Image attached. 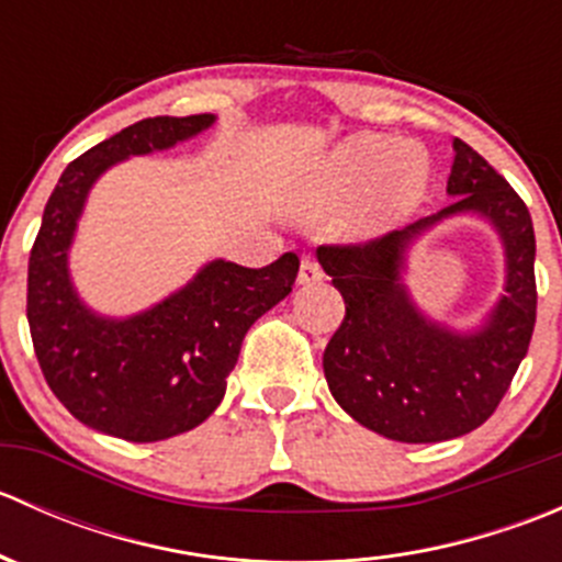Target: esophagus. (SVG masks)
<instances>
[{
	"label": "esophagus",
	"mask_w": 562,
	"mask_h": 562,
	"mask_svg": "<svg viewBox=\"0 0 562 562\" xmlns=\"http://www.w3.org/2000/svg\"><path fill=\"white\" fill-rule=\"evenodd\" d=\"M323 280V269L315 258H304L302 269H299V282L302 285H315V282Z\"/></svg>",
	"instance_id": "obj_1"
}]
</instances>
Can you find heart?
<instances>
[{
  "instance_id": "b5f03b06",
  "label": "heart",
  "mask_w": 562,
  "mask_h": 562,
  "mask_svg": "<svg viewBox=\"0 0 562 562\" xmlns=\"http://www.w3.org/2000/svg\"><path fill=\"white\" fill-rule=\"evenodd\" d=\"M432 179L427 155L416 144L381 133H359L326 157L302 198L307 214H326L350 203L342 231L370 239L405 223L424 203Z\"/></svg>"
}]
</instances>
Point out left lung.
<instances>
[{
    "label": "left lung",
    "instance_id": "8db88e82",
    "mask_svg": "<svg viewBox=\"0 0 562 562\" xmlns=\"http://www.w3.org/2000/svg\"><path fill=\"white\" fill-rule=\"evenodd\" d=\"M454 203L359 247H321L317 260L345 299V321L323 353L337 405L361 427L400 443H440L473 432L501 405L536 326V234L522 198L454 138ZM484 218L507 258V282L479 327L457 333L417 310L401 274L406 252L451 216Z\"/></svg>",
    "mask_w": 562,
    "mask_h": 562
}]
</instances>
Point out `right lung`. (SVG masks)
<instances>
[{"label":"right lung","instance_id":"1","mask_svg":"<svg viewBox=\"0 0 562 562\" xmlns=\"http://www.w3.org/2000/svg\"><path fill=\"white\" fill-rule=\"evenodd\" d=\"M214 122V113L155 116L92 146L59 176L30 255L26 317L45 381L78 422L130 443H155L206 422L223 402L249 326L291 293L299 274L296 252L263 269L217 258L127 317L94 313L78 296L70 247L94 181L116 162L173 149Z\"/></svg>","mask_w":562,"mask_h":562}]
</instances>
